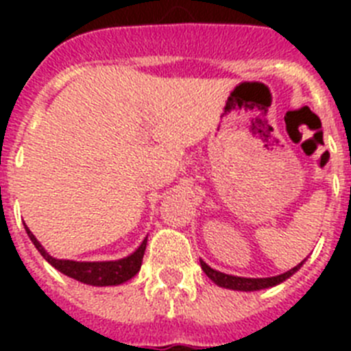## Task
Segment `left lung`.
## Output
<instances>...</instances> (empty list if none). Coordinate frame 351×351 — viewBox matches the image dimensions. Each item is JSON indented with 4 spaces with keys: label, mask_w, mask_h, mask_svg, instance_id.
Listing matches in <instances>:
<instances>
[{
    "label": "left lung",
    "mask_w": 351,
    "mask_h": 351,
    "mask_svg": "<svg viewBox=\"0 0 351 351\" xmlns=\"http://www.w3.org/2000/svg\"><path fill=\"white\" fill-rule=\"evenodd\" d=\"M304 263H299L295 265L293 269L287 271L285 274L280 276H272V278H239V276H230V274H225V272H219V271H214L207 265L204 260H200V267L202 271L206 272L207 278L213 280L214 283L218 285V287L223 288H230V290H241V291H255V290H263V288H269V287H276V285L283 283L285 280H288L290 276L295 274L297 271L300 269V265Z\"/></svg>",
    "instance_id": "8db88e82"
}]
</instances>
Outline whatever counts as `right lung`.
I'll use <instances>...</instances> for the list:
<instances>
[{
    "label": "right lung",
    "mask_w": 351,
    "mask_h": 351,
    "mask_svg": "<svg viewBox=\"0 0 351 351\" xmlns=\"http://www.w3.org/2000/svg\"><path fill=\"white\" fill-rule=\"evenodd\" d=\"M24 228L29 235L31 243L35 244L36 250L40 251V255L47 260L52 267L63 272L68 278H73V280L80 281L84 285H91V287H112V285H121L132 280L133 276L141 271L145 244H147V237H145L141 246L133 251L132 255L121 260H112V262H75V260H60L51 256L45 251V247L36 241L35 235L31 234L26 225H24Z\"/></svg>",
    "instance_id": "right-lung-1"
}]
</instances>
